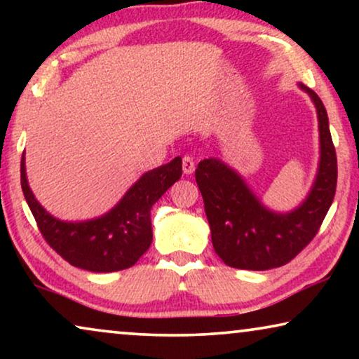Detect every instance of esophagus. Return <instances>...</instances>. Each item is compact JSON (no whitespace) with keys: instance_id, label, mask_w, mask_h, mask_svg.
Returning a JSON list of instances; mask_svg holds the SVG:
<instances>
[{"instance_id":"1","label":"esophagus","mask_w":359,"mask_h":359,"mask_svg":"<svg viewBox=\"0 0 359 359\" xmlns=\"http://www.w3.org/2000/svg\"><path fill=\"white\" fill-rule=\"evenodd\" d=\"M194 168H196V163H194L193 156L184 155V156H183V173H184V175L194 173Z\"/></svg>"}]
</instances>
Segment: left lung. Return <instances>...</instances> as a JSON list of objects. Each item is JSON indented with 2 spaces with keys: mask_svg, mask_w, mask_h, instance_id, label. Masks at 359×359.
Returning a JSON list of instances; mask_svg holds the SVG:
<instances>
[{
  "mask_svg": "<svg viewBox=\"0 0 359 359\" xmlns=\"http://www.w3.org/2000/svg\"><path fill=\"white\" fill-rule=\"evenodd\" d=\"M301 88L317 107L320 165L311 193L296 210H268L245 181L217 158L203 160L196 168L214 250L227 266L264 271L289 263L316 237L335 198L337 154L325 106L316 91Z\"/></svg>",
  "mask_w": 359,
  "mask_h": 359,
  "instance_id": "left-lung-1",
  "label": "left lung"
}]
</instances>
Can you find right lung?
<instances>
[{"instance_id": "1", "label": "right lung", "mask_w": 359, "mask_h": 359, "mask_svg": "<svg viewBox=\"0 0 359 359\" xmlns=\"http://www.w3.org/2000/svg\"><path fill=\"white\" fill-rule=\"evenodd\" d=\"M181 173V158L176 156L142 176L121 203L102 217L63 222L52 217L34 198L27 184L24 156L21 158L22 193L43 240L72 266L93 273L121 271L139 262L154 237L151 205L180 180Z\"/></svg>"}]
</instances>
